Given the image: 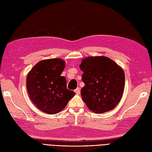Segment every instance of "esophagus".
<instances>
[{"instance_id":"obj_1","label":"esophagus","mask_w":152,"mask_h":152,"mask_svg":"<svg viewBox=\"0 0 152 152\" xmlns=\"http://www.w3.org/2000/svg\"><path fill=\"white\" fill-rule=\"evenodd\" d=\"M75 93H76L77 94H79L80 93V88H79V87H78V88H77V89L75 90Z\"/></svg>"}]
</instances>
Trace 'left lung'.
<instances>
[{"label":"left lung","instance_id":"8db88e82","mask_svg":"<svg viewBox=\"0 0 152 152\" xmlns=\"http://www.w3.org/2000/svg\"><path fill=\"white\" fill-rule=\"evenodd\" d=\"M80 68L82 99L88 108L96 113L112 110L120 102L125 86L123 69L108 57L91 56L82 59Z\"/></svg>","mask_w":152,"mask_h":152}]
</instances>
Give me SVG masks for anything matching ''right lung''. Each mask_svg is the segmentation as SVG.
<instances>
[{"label": "right lung", "mask_w": 152, "mask_h": 152, "mask_svg": "<svg viewBox=\"0 0 152 152\" xmlns=\"http://www.w3.org/2000/svg\"><path fill=\"white\" fill-rule=\"evenodd\" d=\"M65 62L60 58L44 59L31 68L26 77V89L31 102L41 111L56 114L65 108L75 93L66 88L61 76Z\"/></svg>", "instance_id": "obj_1"}]
</instances>
